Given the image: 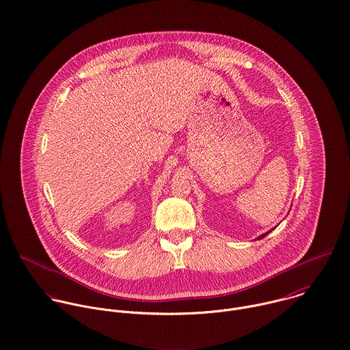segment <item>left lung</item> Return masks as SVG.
I'll use <instances>...</instances> for the list:
<instances>
[{"instance_id": "8db88e82", "label": "left lung", "mask_w": 350, "mask_h": 350, "mask_svg": "<svg viewBox=\"0 0 350 350\" xmlns=\"http://www.w3.org/2000/svg\"><path fill=\"white\" fill-rule=\"evenodd\" d=\"M269 233V232H267ZM267 233H265V234H262V236H259V237H258V239H262V237H265V236H266V234H267Z\"/></svg>"}]
</instances>
